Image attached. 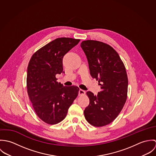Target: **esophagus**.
<instances>
[{"instance_id":"34e87169","label":"esophagus","mask_w":156,"mask_h":156,"mask_svg":"<svg viewBox=\"0 0 156 156\" xmlns=\"http://www.w3.org/2000/svg\"><path fill=\"white\" fill-rule=\"evenodd\" d=\"M85 90H84L83 89H79V95H85Z\"/></svg>"}]
</instances>
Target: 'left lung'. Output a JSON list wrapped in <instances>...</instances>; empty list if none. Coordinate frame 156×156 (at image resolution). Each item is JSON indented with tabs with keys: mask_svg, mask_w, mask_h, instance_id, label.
Returning a JSON list of instances; mask_svg holds the SVG:
<instances>
[{
	"mask_svg": "<svg viewBox=\"0 0 156 156\" xmlns=\"http://www.w3.org/2000/svg\"><path fill=\"white\" fill-rule=\"evenodd\" d=\"M80 46L85 52L90 76L98 80L101 91L97 95L88 91L89 105L84 111L87 121L93 126H106L118 116L127 100L128 78L126 67L111 45L87 40Z\"/></svg>",
	"mask_w": 156,
	"mask_h": 156,
	"instance_id": "1",
	"label": "left lung"
}]
</instances>
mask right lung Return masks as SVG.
I'll return each instance as SVG.
<instances>
[{
	"mask_svg": "<svg viewBox=\"0 0 156 156\" xmlns=\"http://www.w3.org/2000/svg\"><path fill=\"white\" fill-rule=\"evenodd\" d=\"M79 41L71 38H56L37 50L29 61L27 94L37 116L47 124L62 121L78 95L77 87H64L56 81V75L64 72V56Z\"/></svg>",
	"mask_w": 156,
	"mask_h": 156,
	"instance_id": "1",
	"label": "right lung"
}]
</instances>
